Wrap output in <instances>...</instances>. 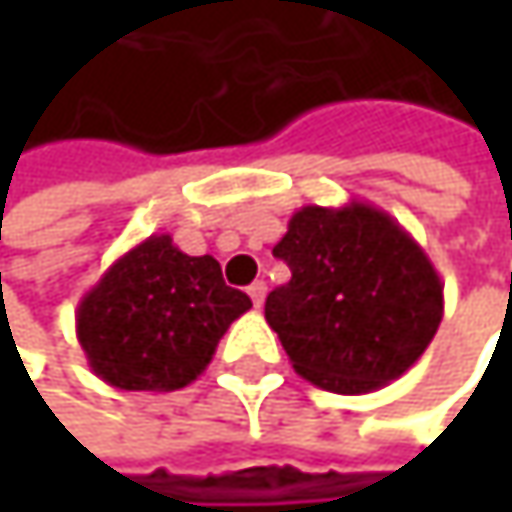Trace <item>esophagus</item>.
<instances>
[{"instance_id": "1", "label": "esophagus", "mask_w": 512, "mask_h": 512, "mask_svg": "<svg viewBox=\"0 0 512 512\" xmlns=\"http://www.w3.org/2000/svg\"><path fill=\"white\" fill-rule=\"evenodd\" d=\"M249 296H252V305L255 308H263V299H266V281H255L249 287Z\"/></svg>"}]
</instances>
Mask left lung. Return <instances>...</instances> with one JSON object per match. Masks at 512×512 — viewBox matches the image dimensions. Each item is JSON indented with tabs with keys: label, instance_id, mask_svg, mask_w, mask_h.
Masks as SVG:
<instances>
[{
	"label": "left lung",
	"instance_id": "left-lung-1",
	"mask_svg": "<svg viewBox=\"0 0 512 512\" xmlns=\"http://www.w3.org/2000/svg\"><path fill=\"white\" fill-rule=\"evenodd\" d=\"M272 255L290 266V281L266 296V323L317 388L379 391L439 332L445 284L433 260L367 201L299 207Z\"/></svg>",
	"mask_w": 512,
	"mask_h": 512
}]
</instances>
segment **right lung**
<instances>
[{"label":"right lung","instance_id":"add662e5","mask_svg":"<svg viewBox=\"0 0 512 512\" xmlns=\"http://www.w3.org/2000/svg\"><path fill=\"white\" fill-rule=\"evenodd\" d=\"M249 308L252 299L225 284L216 257L183 255L168 234H151L79 299L76 338L106 385L177 391L207 370Z\"/></svg>","mask_w":512,"mask_h":512}]
</instances>
